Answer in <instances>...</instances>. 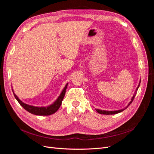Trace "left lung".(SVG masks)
I'll use <instances>...</instances> for the list:
<instances>
[{"label": "left lung", "instance_id": "8db88e82", "mask_svg": "<svg viewBox=\"0 0 154 154\" xmlns=\"http://www.w3.org/2000/svg\"><path fill=\"white\" fill-rule=\"evenodd\" d=\"M140 82H141V81H140ZM139 84H140V82H139ZM139 84L138 87H137V88H136V91H137L138 88H139ZM135 96H136V95H134V96H133V97H132V99H131V101H130V102L129 103V104H128V106H129L130 104L132 103V101H133V100H134V97H135ZM128 106H127V107H126L125 109H127V107H128ZM96 111L97 112L100 113V114H101L110 115V114H116L119 113V112H121L123 111V110H125V109H122V110H114V111H106V110H99V109H96Z\"/></svg>", "mask_w": 154, "mask_h": 154}]
</instances>
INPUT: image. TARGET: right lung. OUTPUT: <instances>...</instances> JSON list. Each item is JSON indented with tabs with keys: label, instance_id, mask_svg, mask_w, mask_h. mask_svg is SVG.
<instances>
[{
	"label": "right lung",
	"instance_id": "right-lung-1",
	"mask_svg": "<svg viewBox=\"0 0 154 154\" xmlns=\"http://www.w3.org/2000/svg\"><path fill=\"white\" fill-rule=\"evenodd\" d=\"M67 87V84L65 86L62 93L60 94V96L58 97V99L56 100L52 105H51L48 106L39 107V106H35L26 104L24 103H23L21 100H20L19 98H18L14 92H13V94L16 100L18 101V103H20V105L25 110L28 111L29 113L33 114L35 115H38V116H49L55 113L58 110L60 106H61L62 100L64 97L65 94H66Z\"/></svg>",
	"mask_w": 154,
	"mask_h": 154
}]
</instances>
